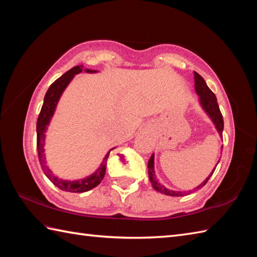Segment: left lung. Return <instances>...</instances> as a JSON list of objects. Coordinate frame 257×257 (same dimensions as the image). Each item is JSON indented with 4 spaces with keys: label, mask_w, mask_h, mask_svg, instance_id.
I'll use <instances>...</instances> for the list:
<instances>
[{
    "label": "left lung",
    "mask_w": 257,
    "mask_h": 257,
    "mask_svg": "<svg viewBox=\"0 0 257 257\" xmlns=\"http://www.w3.org/2000/svg\"><path fill=\"white\" fill-rule=\"evenodd\" d=\"M194 87H195L196 94H198V96H199L201 107L203 108V110L207 113V116L210 117L212 122L215 125L217 133H219V135L222 137L223 128H224V122H223V117H222V113L220 111V107H219V105H217V100H216L215 95L213 94V91L209 88V87H207L205 80L202 78L198 73H194ZM219 161H217V163H219ZM215 168L213 169V171L211 172L210 176L207 177L200 185H198L195 189L190 190V191H188V192L187 191H182L181 192V191L169 190L165 187V185H162L159 182V180L157 179L156 172H155V155L154 154H152V156L150 157V159L148 161V173H149V180L151 182L152 188H154L156 191H158V192L166 194V195H170V196H184V195L190 194L191 192H194V191H196L198 189L203 188L206 184V182L209 181V179L211 178L213 172H214Z\"/></svg>",
    "instance_id": "left-lung-1"
}]
</instances>
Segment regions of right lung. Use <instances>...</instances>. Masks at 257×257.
Instances as JSON below:
<instances>
[{
    "instance_id": "add662e5",
    "label": "right lung",
    "mask_w": 257,
    "mask_h": 257,
    "mask_svg": "<svg viewBox=\"0 0 257 257\" xmlns=\"http://www.w3.org/2000/svg\"><path fill=\"white\" fill-rule=\"evenodd\" d=\"M81 72L97 73V70L87 69V68L84 69L83 65H80V66H75L72 69H69L68 72H66L58 79L54 81V83L50 86V88H48V90L46 91V95L44 97V103H43L40 114H38L37 123H36L37 152H38V159H40L42 170L44 171L45 176L51 180V182L54 185H56L58 189L66 191V192H74V193L86 192V191H89L91 189L96 188L97 185L101 182V180L103 179V177H105V173H106V166H107V159L109 157V154H110L111 150H113L112 148L107 152V155L105 156V158H103L100 167L98 168L94 173L84 179L74 180V181L59 179L52 172L51 169L46 165L44 145H45V133L47 130V127L48 124H50V121L54 112H55L56 106L58 103L59 98H61L63 94V91L68 86L70 81H72L74 76Z\"/></svg>"
}]
</instances>
